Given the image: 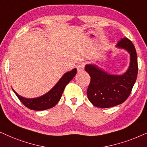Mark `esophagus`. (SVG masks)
I'll list each match as a JSON object with an SVG mask.
<instances>
[{
	"mask_svg": "<svg viewBox=\"0 0 147 147\" xmlns=\"http://www.w3.org/2000/svg\"><path fill=\"white\" fill-rule=\"evenodd\" d=\"M77 70L79 72L83 71V70H84V68H85V64H84L83 63H80L77 66Z\"/></svg>",
	"mask_w": 147,
	"mask_h": 147,
	"instance_id": "esophagus-1",
	"label": "esophagus"
}]
</instances>
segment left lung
<instances>
[{
    "label": "left lung",
    "instance_id": "obj_1",
    "mask_svg": "<svg viewBox=\"0 0 147 147\" xmlns=\"http://www.w3.org/2000/svg\"><path fill=\"white\" fill-rule=\"evenodd\" d=\"M116 46L125 49L130 54V66L124 75H110L93 64L85 66L86 72L91 77L87 97L95 107L108 108L124 102L130 95L137 78V55L132 42L128 38H122Z\"/></svg>",
    "mask_w": 147,
    "mask_h": 147
}]
</instances>
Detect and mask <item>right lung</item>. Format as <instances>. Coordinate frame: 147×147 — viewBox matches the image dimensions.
<instances>
[{"label": "right lung", "instance_id": "right-lung-1", "mask_svg": "<svg viewBox=\"0 0 147 147\" xmlns=\"http://www.w3.org/2000/svg\"><path fill=\"white\" fill-rule=\"evenodd\" d=\"M76 74L77 69L74 68L62 76L57 84L50 90L48 93L38 98L27 99L19 95L14 90V93L25 106L27 108L36 111H42L52 108L57 104L60 101L66 85L73 79Z\"/></svg>", "mask_w": 147, "mask_h": 147}]
</instances>
